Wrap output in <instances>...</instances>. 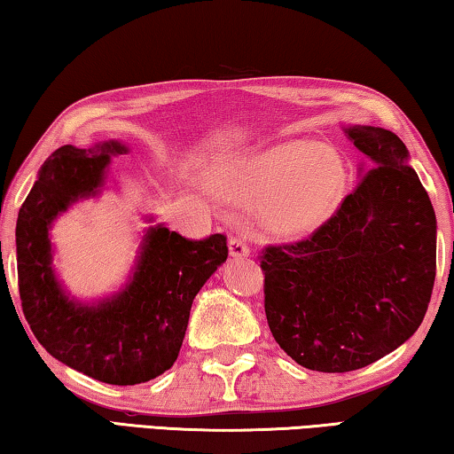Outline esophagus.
Segmentation results:
<instances>
[{
  "label": "esophagus",
  "instance_id": "1",
  "mask_svg": "<svg viewBox=\"0 0 454 454\" xmlns=\"http://www.w3.org/2000/svg\"><path fill=\"white\" fill-rule=\"evenodd\" d=\"M228 250H230V256H232V258H248L250 256V248L246 246L244 238H240V236L230 238Z\"/></svg>",
  "mask_w": 454,
  "mask_h": 454
}]
</instances>
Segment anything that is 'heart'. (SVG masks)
I'll list each match as a JSON object with an SVG mask.
<instances>
[{"mask_svg": "<svg viewBox=\"0 0 454 454\" xmlns=\"http://www.w3.org/2000/svg\"><path fill=\"white\" fill-rule=\"evenodd\" d=\"M218 182L238 202H254L268 232L296 238L336 212L347 188V166L333 145L286 140L228 162Z\"/></svg>", "mask_w": 454, "mask_h": 454, "instance_id": "1", "label": "heart"}]
</instances>
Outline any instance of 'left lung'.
Returning a JSON list of instances; mask_svg holds the SVG:
<instances>
[{
    "instance_id": "obj_1",
    "label": "left lung",
    "mask_w": 454,
    "mask_h": 454,
    "mask_svg": "<svg viewBox=\"0 0 454 454\" xmlns=\"http://www.w3.org/2000/svg\"><path fill=\"white\" fill-rule=\"evenodd\" d=\"M363 152L358 184L309 240L262 256L268 326L318 372L358 371L417 333L436 274V216L401 137L347 126Z\"/></svg>"
}]
</instances>
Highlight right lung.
Wrapping results in <instances>:
<instances>
[{"label": "right lung", "mask_w": 454, "mask_h": 454, "mask_svg": "<svg viewBox=\"0 0 454 454\" xmlns=\"http://www.w3.org/2000/svg\"><path fill=\"white\" fill-rule=\"evenodd\" d=\"M128 152L120 140L61 145L37 172L15 224L21 309L37 342L74 371L120 387L148 382L176 363L192 302L228 258L224 234L194 242L152 224L120 290L94 302L66 290L53 266V222L102 194L112 158Z\"/></svg>", "instance_id": "add662e5"}]
</instances>
